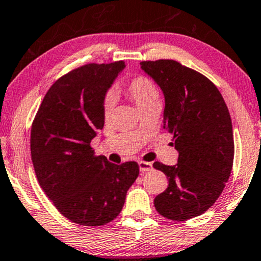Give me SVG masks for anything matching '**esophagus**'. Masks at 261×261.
I'll return each instance as SVG.
<instances>
[{
    "label": "esophagus",
    "instance_id": "1",
    "mask_svg": "<svg viewBox=\"0 0 261 261\" xmlns=\"http://www.w3.org/2000/svg\"><path fill=\"white\" fill-rule=\"evenodd\" d=\"M138 166H140V171H141L142 173L148 172V171H151V169H152V165H151L150 162L140 161V162H138Z\"/></svg>",
    "mask_w": 261,
    "mask_h": 261
}]
</instances>
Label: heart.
I'll return each mask as SVG.
<instances>
[{"label": "heart", "mask_w": 261, "mask_h": 261, "mask_svg": "<svg viewBox=\"0 0 261 261\" xmlns=\"http://www.w3.org/2000/svg\"><path fill=\"white\" fill-rule=\"evenodd\" d=\"M125 93L134 100L138 109L143 111L147 107L160 102V93L155 83L144 76H137L125 86ZM113 99L109 96L103 102V114L106 118L113 111Z\"/></svg>", "instance_id": "b5f03b06"}]
</instances>
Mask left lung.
<instances>
[{
	"label": "left lung",
	"mask_w": 261,
	"mask_h": 261,
	"mask_svg": "<svg viewBox=\"0 0 261 261\" xmlns=\"http://www.w3.org/2000/svg\"><path fill=\"white\" fill-rule=\"evenodd\" d=\"M165 96L163 128L174 135L178 163L154 168L168 179L155 209L172 221H186L214 205L231 173V118L220 90L209 79L172 60L141 62Z\"/></svg>",
	"instance_id": "obj_1"
}]
</instances>
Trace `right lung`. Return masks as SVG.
Wrapping results in <instances>:
<instances>
[{
  "label": "right lung",
  "mask_w": 261,
  "mask_h": 261,
  "mask_svg": "<svg viewBox=\"0 0 261 261\" xmlns=\"http://www.w3.org/2000/svg\"><path fill=\"white\" fill-rule=\"evenodd\" d=\"M124 68L119 61L74 69L51 86L33 120L31 156L37 179L74 223L98 227L113 221L140 174L137 162L114 165L90 147L105 123L107 90Z\"/></svg>",
  "instance_id": "add662e5"
}]
</instances>
